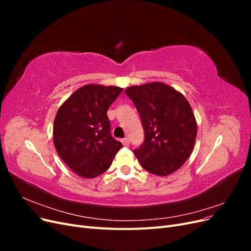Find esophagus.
I'll list each match as a JSON object with an SVG mask.
<instances>
[{
    "mask_svg": "<svg viewBox=\"0 0 251 251\" xmlns=\"http://www.w3.org/2000/svg\"><path fill=\"white\" fill-rule=\"evenodd\" d=\"M121 142H123V144L125 147H127L128 146V139L127 138H124V139H121Z\"/></svg>",
    "mask_w": 251,
    "mask_h": 251,
    "instance_id": "34e87169",
    "label": "esophagus"
}]
</instances>
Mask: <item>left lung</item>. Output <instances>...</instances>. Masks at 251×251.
Masks as SVG:
<instances>
[{
	"instance_id": "obj_1",
	"label": "left lung",
	"mask_w": 251,
	"mask_h": 251,
	"mask_svg": "<svg viewBox=\"0 0 251 251\" xmlns=\"http://www.w3.org/2000/svg\"><path fill=\"white\" fill-rule=\"evenodd\" d=\"M126 94L142 121L146 139L134 150L142 168L164 177L178 171L192 155L197 120L185 96L161 81L131 86Z\"/></svg>"
}]
</instances>
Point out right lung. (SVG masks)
<instances>
[{
	"mask_svg": "<svg viewBox=\"0 0 251 251\" xmlns=\"http://www.w3.org/2000/svg\"><path fill=\"white\" fill-rule=\"evenodd\" d=\"M115 86L86 85L63 102L53 124V143L77 176L92 179L107 171L123 147L110 134L107 111L123 92Z\"/></svg>",
	"mask_w": 251,
	"mask_h": 251,
	"instance_id": "right-lung-1",
	"label": "right lung"
}]
</instances>
